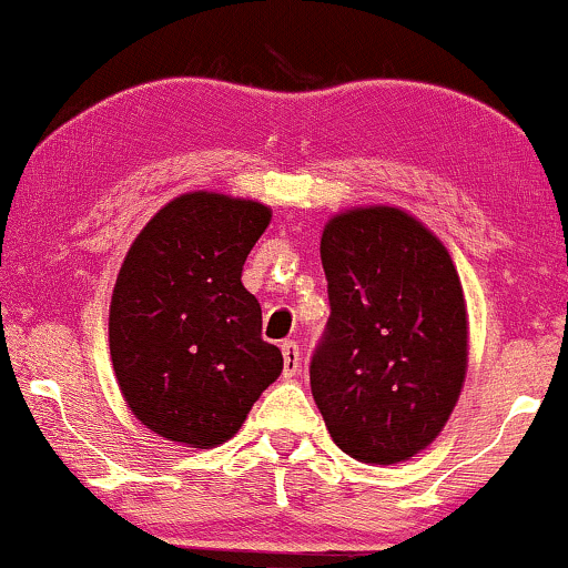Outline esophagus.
Returning <instances> with one entry per match:
<instances>
[{"label": "esophagus", "mask_w": 568, "mask_h": 568, "mask_svg": "<svg viewBox=\"0 0 568 568\" xmlns=\"http://www.w3.org/2000/svg\"><path fill=\"white\" fill-rule=\"evenodd\" d=\"M298 361H302V357H298V344L296 342H283V363H285V371L283 374L288 376H296L298 374Z\"/></svg>", "instance_id": "34e87169"}]
</instances>
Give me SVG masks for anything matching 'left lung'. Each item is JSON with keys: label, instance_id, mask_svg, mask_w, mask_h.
<instances>
[{"label": "left lung", "instance_id": "8db88e82", "mask_svg": "<svg viewBox=\"0 0 568 568\" xmlns=\"http://www.w3.org/2000/svg\"><path fill=\"white\" fill-rule=\"evenodd\" d=\"M331 317L310 384L344 454L393 465L446 427L467 374V306L443 243L400 207L325 224Z\"/></svg>", "mask_w": 568, "mask_h": 568}]
</instances>
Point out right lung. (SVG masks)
<instances>
[{
    "label": "right lung",
    "instance_id": "right-lung-1",
    "mask_svg": "<svg viewBox=\"0 0 568 568\" xmlns=\"http://www.w3.org/2000/svg\"><path fill=\"white\" fill-rule=\"evenodd\" d=\"M262 202L189 192L130 245L112 293L109 349L122 397L160 438L213 448L283 371L262 338L243 264L270 226Z\"/></svg>",
    "mask_w": 568,
    "mask_h": 568
}]
</instances>
